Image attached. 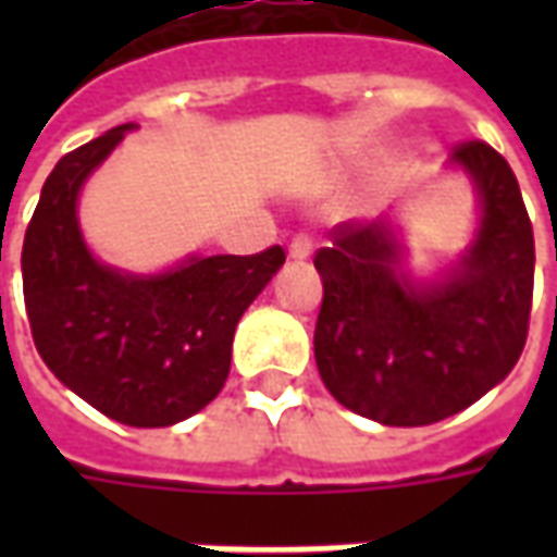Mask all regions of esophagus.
Segmentation results:
<instances>
[{"label":"esophagus","mask_w":557,"mask_h":557,"mask_svg":"<svg viewBox=\"0 0 557 557\" xmlns=\"http://www.w3.org/2000/svg\"><path fill=\"white\" fill-rule=\"evenodd\" d=\"M310 253H313V238H310V235H304V232H298L289 244V259L304 262V259H310Z\"/></svg>","instance_id":"1"}]
</instances>
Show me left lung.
<instances>
[{"instance_id":"left-lung-1","label":"left lung","mask_w":557,"mask_h":557,"mask_svg":"<svg viewBox=\"0 0 557 557\" xmlns=\"http://www.w3.org/2000/svg\"><path fill=\"white\" fill-rule=\"evenodd\" d=\"M450 163L474 184L480 223L468 250L435 280L406 268L387 218L339 223L315 253L322 310L315 367L339 406L385 426H426L478 403L525 349L534 232L513 170L486 143Z\"/></svg>"}]
</instances>
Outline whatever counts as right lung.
Returning <instances> with one entry per match:
<instances>
[{"label":"right lung","instance_id":"obj_1","mask_svg":"<svg viewBox=\"0 0 557 557\" xmlns=\"http://www.w3.org/2000/svg\"><path fill=\"white\" fill-rule=\"evenodd\" d=\"M134 127L74 148L47 175L23 242V298L62 385L119 423L172 426L223 391L235 325L286 253L187 256L160 274L98 262L79 230V190Z\"/></svg>","mask_w":557,"mask_h":557}]
</instances>
